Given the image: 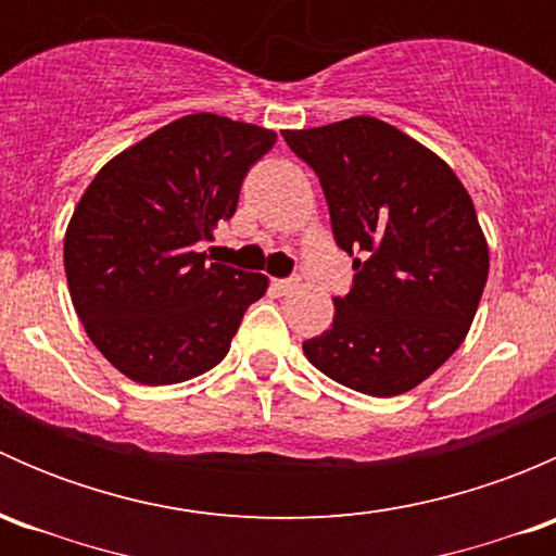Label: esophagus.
Listing matches in <instances>:
<instances>
[{"label": "esophagus", "mask_w": 556, "mask_h": 556, "mask_svg": "<svg viewBox=\"0 0 556 556\" xmlns=\"http://www.w3.org/2000/svg\"><path fill=\"white\" fill-rule=\"evenodd\" d=\"M271 288L279 295H290L293 290H299V279H271Z\"/></svg>", "instance_id": "esophagus-1"}]
</instances>
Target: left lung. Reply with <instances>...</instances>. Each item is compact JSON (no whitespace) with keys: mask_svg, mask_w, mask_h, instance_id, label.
<instances>
[{"mask_svg":"<svg viewBox=\"0 0 556 556\" xmlns=\"http://www.w3.org/2000/svg\"><path fill=\"white\" fill-rule=\"evenodd\" d=\"M317 172L336 244L355 285L304 355L333 382L374 397L414 390L468 336L490 250L468 190L433 150L377 117L282 131Z\"/></svg>","mask_w":556,"mask_h":556,"instance_id":"1","label":"left lung"}]
</instances>
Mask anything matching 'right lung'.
I'll list each match as a JSON object with an SVG mask.
<instances>
[{
    "label": "right lung",
    "instance_id": "right-lung-1",
    "mask_svg": "<svg viewBox=\"0 0 556 556\" xmlns=\"http://www.w3.org/2000/svg\"><path fill=\"white\" fill-rule=\"evenodd\" d=\"M277 142L252 123L195 112L106 161L64 237L72 304L88 339L139 384H177L228 355L257 271L195 252L237 212L244 174Z\"/></svg>",
    "mask_w": 556,
    "mask_h": 556
}]
</instances>
